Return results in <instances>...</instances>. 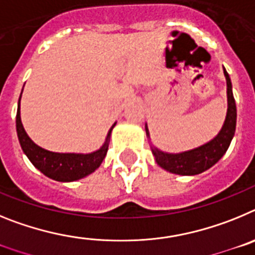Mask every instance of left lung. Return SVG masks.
<instances>
[{
    "label": "left lung",
    "instance_id": "left-lung-1",
    "mask_svg": "<svg viewBox=\"0 0 255 255\" xmlns=\"http://www.w3.org/2000/svg\"><path fill=\"white\" fill-rule=\"evenodd\" d=\"M225 76H226L227 83V115L224 126L221 131L215 139H212L207 144L198 147L195 149L188 150V152L176 153H164L158 150L157 148L152 147V152L154 154L155 162L164 170L170 171L177 175H198L203 171L208 170L215 163H217L221 157L226 153L230 143L233 140V136L235 134L236 128V105L233 94V85L231 80L224 69ZM145 132L149 136L148 128L145 126Z\"/></svg>",
    "mask_w": 255,
    "mask_h": 255
}]
</instances>
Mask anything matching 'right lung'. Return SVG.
I'll list each match as a JSON object with an SVG mask.
<instances>
[{"label": "right lung", "mask_w": 255, "mask_h": 255, "mask_svg": "<svg viewBox=\"0 0 255 255\" xmlns=\"http://www.w3.org/2000/svg\"><path fill=\"white\" fill-rule=\"evenodd\" d=\"M21 98V94H20ZM115 126V124H114ZM112 126V128H114ZM112 128L108 131L107 138L102 148L89 154H79V153H55L38 147L33 143L28 134L24 130V126L20 119V100L17 106L16 114V131L22 152L25 153L29 161L34 164L35 167L43 172L46 176L56 180V181L69 182L91 175L92 172L100 167L106 153L108 150V140L111 135Z\"/></svg>", "instance_id": "1"}]
</instances>
